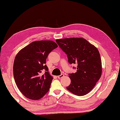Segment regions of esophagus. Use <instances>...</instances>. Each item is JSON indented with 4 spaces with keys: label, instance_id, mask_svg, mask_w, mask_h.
I'll list each match as a JSON object with an SVG mask.
<instances>
[{
    "label": "esophagus",
    "instance_id": "esophagus-1",
    "mask_svg": "<svg viewBox=\"0 0 120 120\" xmlns=\"http://www.w3.org/2000/svg\"><path fill=\"white\" fill-rule=\"evenodd\" d=\"M63 76H64V75H63V74H61L60 75L58 76V78H61L62 77H63Z\"/></svg>",
    "mask_w": 120,
    "mask_h": 120
}]
</instances>
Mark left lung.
Here are the masks:
<instances>
[{"mask_svg":"<svg viewBox=\"0 0 120 120\" xmlns=\"http://www.w3.org/2000/svg\"><path fill=\"white\" fill-rule=\"evenodd\" d=\"M67 55L70 64H76L77 71L69 74L71 83L67 87L71 92L83 96L92 90L101 75V61L98 49L81 38L56 40Z\"/></svg>","mask_w":120,"mask_h":120,"instance_id":"left-lung-1","label":"left lung"}]
</instances>
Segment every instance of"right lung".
Segmentation results:
<instances>
[{
  "label": "right lung",
  "instance_id": "obj_1",
  "mask_svg": "<svg viewBox=\"0 0 120 120\" xmlns=\"http://www.w3.org/2000/svg\"><path fill=\"white\" fill-rule=\"evenodd\" d=\"M57 47V44L52 41H38L16 55L13 64L14 78L17 88L27 98L38 100L49 91L53 77L48 72L46 60Z\"/></svg>",
  "mask_w": 120,
  "mask_h": 120
}]
</instances>
